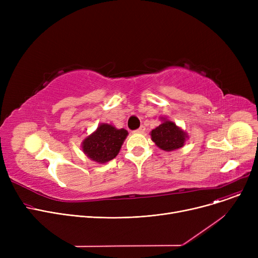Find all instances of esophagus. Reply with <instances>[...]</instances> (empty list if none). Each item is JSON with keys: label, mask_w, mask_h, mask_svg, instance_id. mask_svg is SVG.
I'll return each mask as SVG.
<instances>
[{"label": "esophagus", "mask_w": 258, "mask_h": 258, "mask_svg": "<svg viewBox=\"0 0 258 258\" xmlns=\"http://www.w3.org/2000/svg\"><path fill=\"white\" fill-rule=\"evenodd\" d=\"M144 131H145V127L142 125V126H140V127L136 131V133H144Z\"/></svg>", "instance_id": "34e87169"}]
</instances>
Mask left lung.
Wrapping results in <instances>:
<instances>
[{
    "instance_id": "1",
    "label": "left lung",
    "mask_w": 258,
    "mask_h": 258,
    "mask_svg": "<svg viewBox=\"0 0 258 258\" xmlns=\"http://www.w3.org/2000/svg\"><path fill=\"white\" fill-rule=\"evenodd\" d=\"M161 120L162 123L151 132L152 140L162 151L171 152L181 148L188 138L187 134L167 118L162 117Z\"/></svg>"
}]
</instances>
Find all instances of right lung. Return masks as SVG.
<instances>
[{
  "label": "right lung",
  "mask_w": 258,
  "mask_h": 258,
  "mask_svg": "<svg viewBox=\"0 0 258 258\" xmlns=\"http://www.w3.org/2000/svg\"><path fill=\"white\" fill-rule=\"evenodd\" d=\"M127 135L128 133L124 128L118 130L112 124L101 123L83 141L81 148L91 160L101 164L106 163L119 154Z\"/></svg>",
  "instance_id": "1"
}]
</instances>
